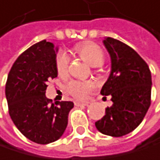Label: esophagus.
<instances>
[{"mask_svg": "<svg viewBox=\"0 0 160 160\" xmlns=\"http://www.w3.org/2000/svg\"><path fill=\"white\" fill-rule=\"evenodd\" d=\"M74 103H75V106H77V107H79V106H88V104H89V102H81V101H76Z\"/></svg>", "mask_w": 160, "mask_h": 160, "instance_id": "1", "label": "esophagus"}]
</instances>
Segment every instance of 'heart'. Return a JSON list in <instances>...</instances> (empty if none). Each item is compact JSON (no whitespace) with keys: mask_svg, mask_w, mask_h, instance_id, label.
I'll return each mask as SVG.
<instances>
[{"mask_svg":"<svg viewBox=\"0 0 160 160\" xmlns=\"http://www.w3.org/2000/svg\"><path fill=\"white\" fill-rule=\"evenodd\" d=\"M75 51L92 66H100L104 61V52L96 43L84 42L75 47ZM69 57L64 52H59L56 58V68L59 75H64L68 70ZM94 87L90 81H71L66 86L68 93L76 99L83 100Z\"/></svg>","mask_w":160,"mask_h":160,"instance_id":"1","label":"heart"}]
</instances>
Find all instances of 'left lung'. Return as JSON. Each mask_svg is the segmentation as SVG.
Here are the masks:
<instances>
[{
    "instance_id": "8db88e82",
    "label": "left lung",
    "mask_w": 160,
    "mask_h": 160,
    "mask_svg": "<svg viewBox=\"0 0 160 160\" xmlns=\"http://www.w3.org/2000/svg\"><path fill=\"white\" fill-rule=\"evenodd\" d=\"M103 44L111 58V72L101 94L110 96L113 104L95 123L97 130L120 137L140 125L151 106L152 76L148 64L125 43L107 37Z\"/></svg>"
}]
</instances>
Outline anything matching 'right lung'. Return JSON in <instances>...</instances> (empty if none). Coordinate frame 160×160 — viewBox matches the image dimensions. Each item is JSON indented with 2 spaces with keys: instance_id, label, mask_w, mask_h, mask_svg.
I'll list each match as a JSON object with an SVG mask.
<instances>
[{
  "instance_id": "obj_1",
  "label": "right lung",
  "mask_w": 160,
  "mask_h": 160,
  "mask_svg": "<svg viewBox=\"0 0 160 160\" xmlns=\"http://www.w3.org/2000/svg\"><path fill=\"white\" fill-rule=\"evenodd\" d=\"M57 52L46 40L29 47L13 63L5 83L10 118L23 135L37 144L59 139L74 108L73 102L53 103L45 95L49 79L58 77Z\"/></svg>"
}]
</instances>
